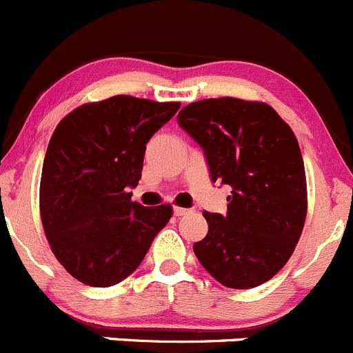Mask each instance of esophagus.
Returning <instances> with one entry per match:
<instances>
[{
    "label": "esophagus",
    "instance_id": "34e87169",
    "mask_svg": "<svg viewBox=\"0 0 353 353\" xmlns=\"http://www.w3.org/2000/svg\"><path fill=\"white\" fill-rule=\"evenodd\" d=\"M190 212V209H184V207H174V214L176 216H184V214Z\"/></svg>",
    "mask_w": 353,
    "mask_h": 353
}]
</instances>
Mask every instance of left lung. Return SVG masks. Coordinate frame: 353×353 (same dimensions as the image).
<instances>
[{
	"label": "left lung",
	"mask_w": 353,
	"mask_h": 353,
	"mask_svg": "<svg viewBox=\"0 0 353 353\" xmlns=\"http://www.w3.org/2000/svg\"><path fill=\"white\" fill-rule=\"evenodd\" d=\"M177 123L203 150L212 183L232 186L228 212H203L193 245L219 284L251 289L289 261L306 217V177L294 132L265 102L235 97L188 104Z\"/></svg>",
	"instance_id": "1"
}]
</instances>
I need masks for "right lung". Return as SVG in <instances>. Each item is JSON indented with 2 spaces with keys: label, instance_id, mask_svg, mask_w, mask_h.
Listing matches in <instances>:
<instances>
[{
  "label": "right lung",
  "instance_id": "1",
  "mask_svg": "<svg viewBox=\"0 0 353 353\" xmlns=\"http://www.w3.org/2000/svg\"><path fill=\"white\" fill-rule=\"evenodd\" d=\"M179 102L114 95L72 110L52 134L39 183V214L57 261L77 281L110 288L127 279L172 217L163 203L132 202L146 143Z\"/></svg>",
  "mask_w": 353,
  "mask_h": 353
}]
</instances>
